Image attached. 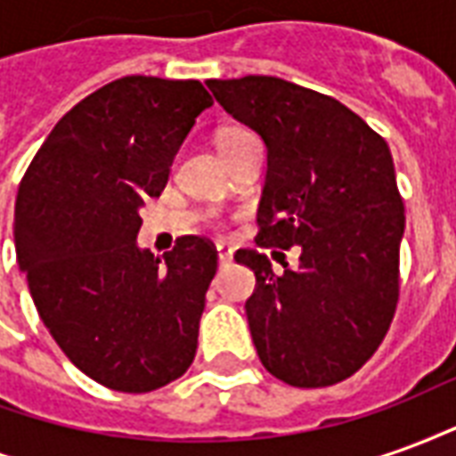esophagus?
Masks as SVG:
<instances>
[{"label":"esophagus","instance_id":"obj_1","mask_svg":"<svg viewBox=\"0 0 456 456\" xmlns=\"http://www.w3.org/2000/svg\"><path fill=\"white\" fill-rule=\"evenodd\" d=\"M217 261H219V266H227V264H232V251L224 247H219L217 248Z\"/></svg>","mask_w":456,"mask_h":456}]
</instances>
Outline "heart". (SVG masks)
<instances>
[{"mask_svg":"<svg viewBox=\"0 0 456 456\" xmlns=\"http://www.w3.org/2000/svg\"><path fill=\"white\" fill-rule=\"evenodd\" d=\"M251 136H254V134L247 129H229L219 136V149H229V146H234V143H239V141L244 139H251Z\"/></svg>","mask_w":456,"mask_h":456,"instance_id":"b5f03b06","label":"heart"}]
</instances>
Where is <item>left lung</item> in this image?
Here are the masks:
<instances>
[{
	"label": "left lung",
	"mask_w": 456,
	"mask_h": 456,
	"mask_svg": "<svg viewBox=\"0 0 456 456\" xmlns=\"http://www.w3.org/2000/svg\"><path fill=\"white\" fill-rule=\"evenodd\" d=\"M208 87L266 141L256 244L300 247L297 271L283 273L256 248L234 256L256 276L247 317L258 359L297 388L344 381L379 349L401 296L405 208L388 143L335 97L281 77Z\"/></svg>",
	"instance_id": "obj_1"
}]
</instances>
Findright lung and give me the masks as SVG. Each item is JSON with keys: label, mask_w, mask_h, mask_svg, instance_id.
Listing matches in <instances>:
<instances>
[{"label": "right lung", "mask_w": 456, "mask_h": 456, "mask_svg": "<svg viewBox=\"0 0 456 456\" xmlns=\"http://www.w3.org/2000/svg\"><path fill=\"white\" fill-rule=\"evenodd\" d=\"M212 97L198 80L126 75L58 121L14 205L16 261L70 362L112 391L149 393L198 352L217 248L185 234L163 258L136 247L139 209Z\"/></svg>", "instance_id": "obj_1"}]
</instances>
